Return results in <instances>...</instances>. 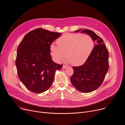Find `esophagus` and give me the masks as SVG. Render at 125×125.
<instances>
[{"label": "esophagus", "mask_w": 125, "mask_h": 125, "mask_svg": "<svg viewBox=\"0 0 125 125\" xmlns=\"http://www.w3.org/2000/svg\"><path fill=\"white\" fill-rule=\"evenodd\" d=\"M67 67H68L67 66H65V65H63V67H62V68H63V69H66Z\"/></svg>", "instance_id": "obj_1"}]
</instances>
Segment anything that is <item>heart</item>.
I'll list each match as a JSON object with an SVG mask.
<instances>
[{
  "label": "heart",
  "mask_w": 125,
  "mask_h": 125,
  "mask_svg": "<svg viewBox=\"0 0 125 125\" xmlns=\"http://www.w3.org/2000/svg\"><path fill=\"white\" fill-rule=\"evenodd\" d=\"M58 46L52 44L50 54L56 63L61 62L67 56V61L75 66L84 64L92 54L94 42L88 35L66 33L57 40Z\"/></svg>",
  "instance_id": "1"
}]
</instances>
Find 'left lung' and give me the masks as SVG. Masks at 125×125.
I'll list each match as a JSON object with an SVG mask.
<instances>
[{
    "label": "left lung",
    "instance_id": "left-lung-1",
    "mask_svg": "<svg viewBox=\"0 0 125 125\" xmlns=\"http://www.w3.org/2000/svg\"><path fill=\"white\" fill-rule=\"evenodd\" d=\"M80 32L90 36L94 42L96 41V44L92 54L84 64L73 67V74L70 80L79 91L89 93L98 89L104 79L108 70V52L103 39L94 32L85 29Z\"/></svg>",
    "mask_w": 125,
    "mask_h": 125
}]
</instances>
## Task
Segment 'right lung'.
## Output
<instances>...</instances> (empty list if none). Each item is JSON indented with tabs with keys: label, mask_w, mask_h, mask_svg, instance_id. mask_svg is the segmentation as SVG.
<instances>
[{
	"label": "right lung",
	"mask_w": 125,
	"mask_h": 125,
	"mask_svg": "<svg viewBox=\"0 0 125 125\" xmlns=\"http://www.w3.org/2000/svg\"><path fill=\"white\" fill-rule=\"evenodd\" d=\"M61 35L37 28L26 34L21 41L16 65L19 79L29 91L41 93L48 90L55 71L62 67L52 61L50 50L52 43Z\"/></svg>",
	"instance_id": "add662e5"
}]
</instances>
